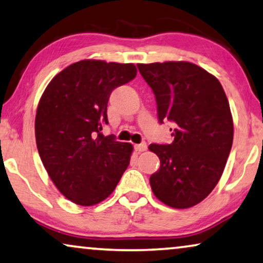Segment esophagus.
Returning a JSON list of instances; mask_svg holds the SVG:
<instances>
[{
    "mask_svg": "<svg viewBox=\"0 0 263 263\" xmlns=\"http://www.w3.org/2000/svg\"><path fill=\"white\" fill-rule=\"evenodd\" d=\"M135 149L138 151V152H143V151H146L147 149L146 142H141V143H138V145H135Z\"/></svg>",
    "mask_w": 263,
    "mask_h": 263,
    "instance_id": "1",
    "label": "esophagus"
}]
</instances>
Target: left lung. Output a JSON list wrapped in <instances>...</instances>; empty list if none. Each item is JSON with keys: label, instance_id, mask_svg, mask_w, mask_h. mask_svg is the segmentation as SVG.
<instances>
[{"label": "left lung", "instance_id": "1", "mask_svg": "<svg viewBox=\"0 0 263 263\" xmlns=\"http://www.w3.org/2000/svg\"><path fill=\"white\" fill-rule=\"evenodd\" d=\"M152 88L159 123H174L170 145H149L160 159L152 192L172 208H189L220 179L233 140L229 100L219 80L190 62L138 64Z\"/></svg>", "mask_w": 263, "mask_h": 263}]
</instances>
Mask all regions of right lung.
I'll return each mask as SVG.
<instances>
[{"instance_id": "1", "label": "right lung", "mask_w": 263, "mask_h": 263, "mask_svg": "<svg viewBox=\"0 0 263 263\" xmlns=\"http://www.w3.org/2000/svg\"><path fill=\"white\" fill-rule=\"evenodd\" d=\"M132 63L84 60L56 75L39 100L35 141L45 170L71 202L93 206L105 200L127 170L133 146L102 134L107 102L132 81Z\"/></svg>"}]
</instances>
